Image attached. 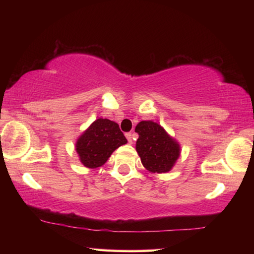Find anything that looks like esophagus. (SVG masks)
<instances>
[{
	"label": "esophagus",
	"mask_w": 254,
	"mask_h": 254,
	"mask_svg": "<svg viewBox=\"0 0 254 254\" xmlns=\"http://www.w3.org/2000/svg\"><path fill=\"white\" fill-rule=\"evenodd\" d=\"M126 136L128 141V143H132L133 140H134V137H135V134L132 132H127V133H126Z\"/></svg>",
	"instance_id": "1"
}]
</instances>
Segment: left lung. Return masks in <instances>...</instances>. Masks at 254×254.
I'll return each mask as SVG.
<instances>
[{"label":"left lung","instance_id":"1","mask_svg":"<svg viewBox=\"0 0 254 254\" xmlns=\"http://www.w3.org/2000/svg\"><path fill=\"white\" fill-rule=\"evenodd\" d=\"M135 132L139 134L135 149L145 168L158 174L173 168L180 148L162 127L152 121H142L135 127Z\"/></svg>","mask_w":254,"mask_h":254}]
</instances>
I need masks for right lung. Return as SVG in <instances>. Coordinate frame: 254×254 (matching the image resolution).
I'll use <instances>...</instances> for the list:
<instances>
[{"instance_id":"add662e5","label":"right lung","mask_w":254,"mask_h":254,"mask_svg":"<svg viewBox=\"0 0 254 254\" xmlns=\"http://www.w3.org/2000/svg\"><path fill=\"white\" fill-rule=\"evenodd\" d=\"M127 142L118 123L97 119L77 140L76 151L85 167L97 168L104 165L115 149Z\"/></svg>"}]
</instances>
